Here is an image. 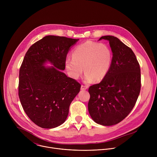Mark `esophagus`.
<instances>
[{
    "mask_svg": "<svg viewBox=\"0 0 157 157\" xmlns=\"http://www.w3.org/2000/svg\"><path fill=\"white\" fill-rule=\"evenodd\" d=\"M87 89V86H84V85H81V90H86V89Z\"/></svg>",
    "mask_w": 157,
    "mask_h": 157,
    "instance_id": "34e87169",
    "label": "esophagus"
}]
</instances>
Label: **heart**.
Segmentation results:
<instances>
[{
    "mask_svg": "<svg viewBox=\"0 0 157 157\" xmlns=\"http://www.w3.org/2000/svg\"><path fill=\"white\" fill-rule=\"evenodd\" d=\"M72 58L65 61L68 75L77 79L84 71L85 82L100 81L107 75L110 68L113 53L105 43L87 41L77 46L72 52Z\"/></svg>",
    "mask_w": 157,
    "mask_h": 157,
    "instance_id": "1",
    "label": "heart"
}]
</instances>
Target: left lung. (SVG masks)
<instances>
[{
	"mask_svg": "<svg viewBox=\"0 0 157 157\" xmlns=\"http://www.w3.org/2000/svg\"><path fill=\"white\" fill-rule=\"evenodd\" d=\"M109 41L113 52L105 77L89 88L88 110L92 119L104 126L124 119L135 105L140 91V68L133 51L114 36H101Z\"/></svg>",
	"mask_w": 157,
	"mask_h": 157,
	"instance_id": "left-lung-1",
	"label": "left lung"
}]
</instances>
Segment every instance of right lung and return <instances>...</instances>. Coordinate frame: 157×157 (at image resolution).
Returning a JSON list of instances; mask_svg holds the SVG:
<instances>
[{"label":"right lung","mask_w":157,"mask_h":157,"mask_svg":"<svg viewBox=\"0 0 157 157\" xmlns=\"http://www.w3.org/2000/svg\"><path fill=\"white\" fill-rule=\"evenodd\" d=\"M79 39L48 35L30 47L19 72L18 96L30 119L44 128L63 124L81 84L67 76L66 56ZM50 63L51 67H46Z\"/></svg>","instance_id":"obj_1"}]
</instances>
